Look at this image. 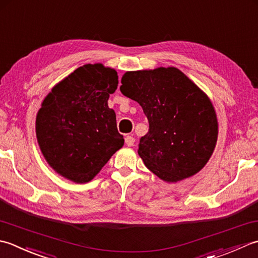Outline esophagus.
Wrapping results in <instances>:
<instances>
[{
    "label": "esophagus",
    "instance_id": "esophagus-1",
    "mask_svg": "<svg viewBox=\"0 0 258 258\" xmlns=\"http://www.w3.org/2000/svg\"><path fill=\"white\" fill-rule=\"evenodd\" d=\"M124 141H125V145H127L128 147H131V146H134V144H135V138L133 136H127L124 138Z\"/></svg>",
    "mask_w": 258,
    "mask_h": 258
}]
</instances>
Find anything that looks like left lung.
<instances>
[{
  "label": "left lung",
  "instance_id": "left-lung-1",
  "mask_svg": "<svg viewBox=\"0 0 258 258\" xmlns=\"http://www.w3.org/2000/svg\"><path fill=\"white\" fill-rule=\"evenodd\" d=\"M120 91L138 102L149 122L138 154L160 179L176 182L207 164L218 135L216 112L208 97L176 69L125 72Z\"/></svg>",
  "mask_w": 258,
  "mask_h": 258
}]
</instances>
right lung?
<instances>
[{"label": "right lung", "instance_id": "right-lung-1", "mask_svg": "<svg viewBox=\"0 0 258 258\" xmlns=\"http://www.w3.org/2000/svg\"><path fill=\"white\" fill-rule=\"evenodd\" d=\"M117 71L85 64L52 89L36 115V138L53 169L75 182L90 181L124 144L108 99Z\"/></svg>", "mask_w": 258, "mask_h": 258}]
</instances>
